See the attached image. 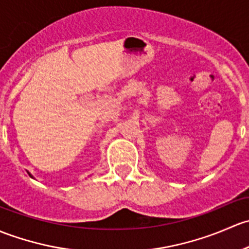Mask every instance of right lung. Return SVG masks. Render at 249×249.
Masks as SVG:
<instances>
[{
	"mask_svg": "<svg viewBox=\"0 0 249 249\" xmlns=\"http://www.w3.org/2000/svg\"><path fill=\"white\" fill-rule=\"evenodd\" d=\"M29 175L31 176V178H33V176H32V175H31V174H30V173H29Z\"/></svg>",
	"mask_w": 249,
	"mask_h": 249,
	"instance_id": "add662e5",
	"label": "right lung"
}]
</instances>
